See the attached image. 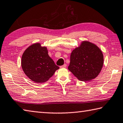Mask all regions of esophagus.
Listing matches in <instances>:
<instances>
[{"label": "esophagus", "instance_id": "1", "mask_svg": "<svg viewBox=\"0 0 123 123\" xmlns=\"http://www.w3.org/2000/svg\"><path fill=\"white\" fill-rule=\"evenodd\" d=\"M66 67H67V64H64L63 65L60 66V68H66Z\"/></svg>", "mask_w": 123, "mask_h": 123}]
</instances>
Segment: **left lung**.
<instances>
[{
	"label": "left lung",
	"mask_w": 123,
	"mask_h": 123,
	"mask_svg": "<svg viewBox=\"0 0 123 123\" xmlns=\"http://www.w3.org/2000/svg\"><path fill=\"white\" fill-rule=\"evenodd\" d=\"M103 61L99 48L94 44L84 41L71 52L68 69L80 81H90L99 74Z\"/></svg>",
	"instance_id": "left-lung-1"
}]
</instances>
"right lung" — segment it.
Listing matches in <instances>:
<instances>
[{"instance_id": "obj_1", "label": "right lung", "mask_w": 123, "mask_h": 123, "mask_svg": "<svg viewBox=\"0 0 123 123\" xmlns=\"http://www.w3.org/2000/svg\"><path fill=\"white\" fill-rule=\"evenodd\" d=\"M21 67L25 74L37 83L48 81L59 69L48 55L45 47L35 43L25 51L21 58Z\"/></svg>"}]
</instances>
